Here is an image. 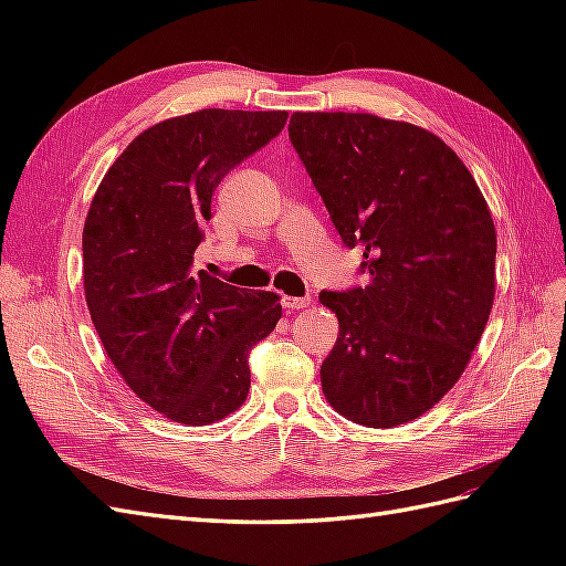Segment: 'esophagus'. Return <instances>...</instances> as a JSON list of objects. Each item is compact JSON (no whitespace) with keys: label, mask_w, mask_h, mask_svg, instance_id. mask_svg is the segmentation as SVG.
<instances>
[{"label":"esophagus","mask_w":566,"mask_h":566,"mask_svg":"<svg viewBox=\"0 0 566 566\" xmlns=\"http://www.w3.org/2000/svg\"><path fill=\"white\" fill-rule=\"evenodd\" d=\"M311 304V296H282V306L286 311H302Z\"/></svg>","instance_id":"1"}]
</instances>
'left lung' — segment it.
I'll list each match as a JSON object with an SVG mask.
<instances>
[{
	"label": "left lung",
	"instance_id": "obj_1",
	"mask_svg": "<svg viewBox=\"0 0 566 566\" xmlns=\"http://www.w3.org/2000/svg\"><path fill=\"white\" fill-rule=\"evenodd\" d=\"M290 138L367 284L321 292L338 340L321 365L328 403L396 428L462 377L496 294V228L482 189L430 130L375 114L294 112Z\"/></svg>",
	"mask_w": 566,
	"mask_h": 566
}]
</instances>
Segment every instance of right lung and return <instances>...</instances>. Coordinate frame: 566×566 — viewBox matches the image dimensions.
<instances>
[{"instance_id":"right-lung-1","label":"right lung","mask_w":566,"mask_h":566,"mask_svg":"<svg viewBox=\"0 0 566 566\" xmlns=\"http://www.w3.org/2000/svg\"><path fill=\"white\" fill-rule=\"evenodd\" d=\"M286 112L201 109L143 130L106 170L82 231V282L112 365L140 401L211 426L250 391L248 350L280 294L191 274L221 179L280 134Z\"/></svg>"}]
</instances>
